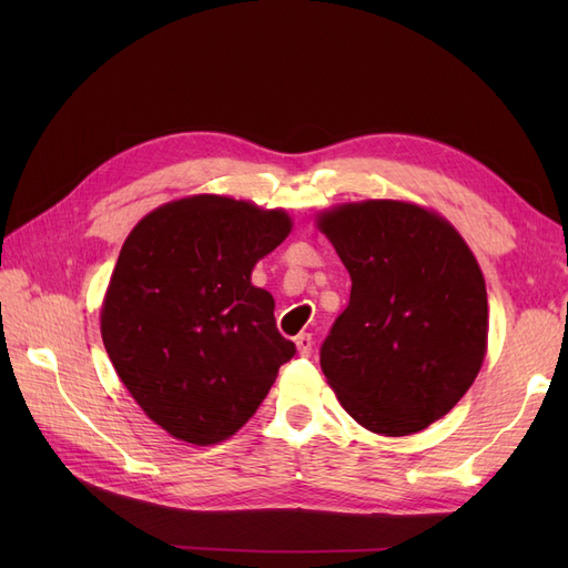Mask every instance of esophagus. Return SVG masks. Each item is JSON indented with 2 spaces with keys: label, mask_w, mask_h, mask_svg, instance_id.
Here are the masks:
<instances>
[{
  "label": "esophagus",
  "mask_w": 568,
  "mask_h": 568,
  "mask_svg": "<svg viewBox=\"0 0 568 568\" xmlns=\"http://www.w3.org/2000/svg\"><path fill=\"white\" fill-rule=\"evenodd\" d=\"M296 346H298V353L303 357H311V353H313V336L311 334H298L296 336Z\"/></svg>",
  "instance_id": "34e87169"
}]
</instances>
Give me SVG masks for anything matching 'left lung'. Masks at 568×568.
I'll use <instances>...</instances> for the list:
<instances>
[{"mask_svg":"<svg viewBox=\"0 0 568 568\" xmlns=\"http://www.w3.org/2000/svg\"><path fill=\"white\" fill-rule=\"evenodd\" d=\"M351 274V301L320 348L348 415L409 436L445 417L486 355L488 296L474 253L436 213L400 201L322 213Z\"/></svg>","mask_w":568,"mask_h":568,"instance_id":"obj_1","label":"left lung"}]
</instances>
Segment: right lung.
Listing matches in <instances>:
<instances>
[{"label":"right lung","mask_w":568,"mask_h":568,"mask_svg":"<svg viewBox=\"0 0 568 568\" xmlns=\"http://www.w3.org/2000/svg\"><path fill=\"white\" fill-rule=\"evenodd\" d=\"M291 232L284 211L189 196L149 213L120 248L101 338L132 398L170 436L213 445L261 407L296 346L253 265Z\"/></svg>","instance_id":"right-lung-1"}]
</instances>
